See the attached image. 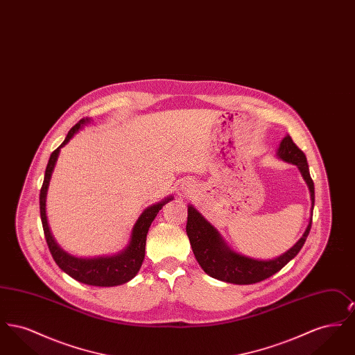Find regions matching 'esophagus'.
Segmentation results:
<instances>
[{"label": "esophagus", "mask_w": 355, "mask_h": 355, "mask_svg": "<svg viewBox=\"0 0 355 355\" xmlns=\"http://www.w3.org/2000/svg\"><path fill=\"white\" fill-rule=\"evenodd\" d=\"M191 191H193V185L189 181H185L180 187V197H189Z\"/></svg>", "instance_id": "obj_1"}]
</instances>
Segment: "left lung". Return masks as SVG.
<instances>
[{"instance_id": "1", "label": "left lung", "mask_w": 355, "mask_h": 355, "mask_svg": "<svg viewBox=\"0 0 355 355\" xmlns=\"http://www.w3.org/2000/svg\"><path fill=\"white\" fill-rule=\"evenodd\" d=\"M275 154L279 159L295 165L309 187L311 207L310 218L304 234L293 248H290L279 257L271 259H257L234 252L222 238L220 232L193 205H189L186 234L189 236L196 259L207 275L227 284L252 285L278 272L302 249L311 229V217L314 209V182L310 177L304 153L293 142L290 135H285L282 138Z\"/></svg>"}]
</instances>
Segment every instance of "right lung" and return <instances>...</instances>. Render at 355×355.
I'll return each instance as SVG.
<instances>
[{
	"instance_id": "1",
	"label": "right lung",
	"mask_w": 355,
	"mask_h": 355,
	"mask_svg": "<svg viewBox=\"0 0 355 355\" xmlns=\"http://www.w3.org/2000/svg\"><path fill=\"white\" fill-rule=\"evenodd\" d=\"M89 122L90 119H83L78 123H76L69 130L65 141L51 153L48 166L45 170L44 184L40 193V213H41L44 234L46 238V243L49 246L51 257L61 270L65 271L71 278L85 285L102 287L119 286L133 279L137 272L141 269L145 258L146 236H148L149 227L154 218L157 217V214L159 213V210L162 209V206L165 203L170 202L174 197L169 196L159 202L150 205L141 213V216L138 217V220H135L132 227L128 245L119 253L85 258V257H76L73 254L65 252L55 242L54 236L51 234L48 217H46V196H48V189L51 184V174L55 168L61 148H64L69 141Z\"/></svg>"
}]
</instances>
